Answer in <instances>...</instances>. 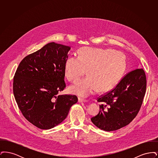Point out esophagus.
<instances>
[{
    "instance_id": "esophagus-1",
    "label": "esophagus",
    "mask_w": 158,
    "mask_h": 158,
    "mask_svg": "<svg viewBox=\"0 0 158 158\" xmlns=\"http://www.w3.org/2000/svg\"><path fill=\"white\" fill-rule=\"evenodd\" d=\"M78 102H86V100L84 99H82V98H78Z\"/></svg>"
}]
</instances>
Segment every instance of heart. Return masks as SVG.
Segmentation results:
<instances>
[{
  "label": "heart",
  "instance_id": "1",
  "mask_svg": "<svg viewBox=\"0 0 158 158\" xmlns=\"http://www.w3.org/2000/svg\"><path fill=\"white\" fill-rule=\"evenodd\" d=\"M126 68V58L120 52L111 49L83 47L79 56H71L66 61L64 75L75 82L87 70L88 77L70 86L69 90L86 97L98 89L105 92L112 89L120 81Z\"/></svg>",
  "mask_w": 158,
  "mask_h": 158
}]
</instances>
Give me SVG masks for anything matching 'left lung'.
Returning <instances> with one entry per match:
<instances>
[{
	"label": "left lung",
	"mask_w": 158,
	"mask_h": 158,
	"mask_svg": "<svg viewBox=\"0 0 158 158\" xmlns=\"http://www.w3.org/2000/svg\"><path fill=\"white\" fill-rule=\"evenodd\" d=\"M146 85V76L142 68L128 72L113 89L97 98V101L101 102L100 111L91 118L92 122L107 131L128 125L140 110Z\"/></svg>",
	"instance_id": "1"
}]
</instances>
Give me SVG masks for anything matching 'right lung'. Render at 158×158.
<instances>
[{
  "label": "right lung",
  "instance_id": "1",
  "mask_svg": "<svg viewBox=\"0 0 158 158\" xmlns=\"http://www.w3.org/2000/svg\"><path fill=\"white\" fill-rule=\"evenodd\" d=\"M70 47L50 43L20 62L14 77L13 92L23 117L43 130L64 120L76 95H60L66 87L64 66Z\"/></svg>",
  "mask_w": 158,
  "mask_h": 158
}]
</instances>
